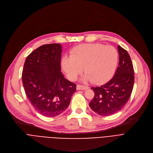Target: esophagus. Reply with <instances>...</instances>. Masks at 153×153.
Returning a JSON list of instances; mask_svg holds the SVG:
<instances>
[{
	"mask_svg": "<svg viewBox=\"0 0 153 153\" xmlns=\"http://www.w3.org/2000/svg\"><path fill=\"white\" fill-rule=\"evenodd\" d=\"M89 88V86H83V85H77L76 86L77 90H82V89H87Z\"/></svg>",
	"mask_w": 153,
	"mask_h": 153,
	"instance_id": "esophagus-1",
	"label": "esophagus"
}]
</instances>
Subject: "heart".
Returning a JSON list of instances; mask_svg holds the SVG:
<instances>
[{"mask_svg":"<svg viewBox=\"0 0 153 153\" xmlns=\"http://www.w3.org/2000/svg\"><path fill=\"white\" fill-rule=\"evenodd\" d=\"M117 60L118 53L115 48L93 43L74 48L70 51V56L63 57L61 64L70 79H75L83 67L86 73L84 79L97 84L105 82L111 76Z\"/></svg>","mask_w":153,"mask_h":153,"instance_id":"heart-1","label":"heart"}]
</instances>
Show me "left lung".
I'll use <instances>...</instances> for the list:
<instances>
[{
  "mask_svg": "<svg viewBox=\"0 0 153 153\" xmlns=\"http://www.w3.org/2000/svg\"><path fill=\"white\" fill-rule=\"evenodd\" d=\"M119 62L114 76L108 82L91 87L94 93L89 105L96 114L107 116L120 111L128 101L134 85V70L128 53L118 46Z\"/></svg>",
  "mask_w": 153,
  "mask_h": 153,
  "instance_id": "8db88e82",
  "label": "left lung"
}]
</instances>
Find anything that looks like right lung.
Segmentation results:
<instances>
[{
  "instance_id": "add662e5",
  "label": "right lung",
  "mask_w": 153,
  "mask_h": 153,
  "mask_svg": "<svg viewBox=\"0 0 153 153\" xmlns=\"http://www.w3.org/2000/svg\"><path fill=\"white\" fill-rule=\"evenodd\" d=\"M60 44H45L26 57L22 72L25 93L40 114L55 117L68 107L76 85L61 72Z\"/></svg>"
}]
</instances>
